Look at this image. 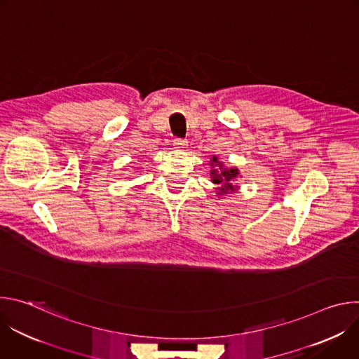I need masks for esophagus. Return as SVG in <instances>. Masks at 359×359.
I'll return each instance as SVG.
<instances>
[{
	"mask_svg": "<svg viewBox=\"0 0 359 359\" xmlns=\"http://www.w3.org/2000/svg\"><path fill=\"white\" fill-rule=\"evenodd\" d=\"M187 144V142L184 140V139H180V137H176L175 140H173V146L176 147V149H180V147H184Z\"/></svg>",
	"mask_w": 359,
	"mask_h": 359,
	"instance_id": "34e87169",
	"label": "esophagus"
}]
</instances>
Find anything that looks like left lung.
Wrapping results in <instances>:
<instances>
[{
    "label": "left lung",
    "mask_w": 359,
    "mask_h": 359,
    "mask_svg": "<svg viewBox=\"0 0 359 359\" xmlns=\"http://www.w3.org/2000/svg\"><path fill=\"white\" fill-rule=\"evenodd\" d=\"M210 166H212V170H210V175H212V182L215 184H217V190L220 196L223 194H229V193H233L234 190L238 189V186L233 184L234 180L240 176V172L237 168H226L217 156H213L212 161H210Z\"/></svg>",
    "instance_id": "8db88e82"
}]
</instances>
